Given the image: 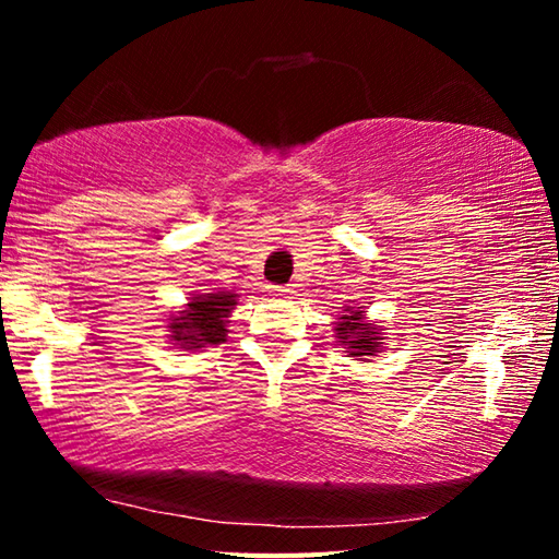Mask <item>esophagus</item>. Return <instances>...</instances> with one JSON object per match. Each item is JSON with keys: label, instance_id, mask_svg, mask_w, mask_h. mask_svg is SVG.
Masks as SVG:
<instances>
[{"label": "esophagus", "instance_id": "esophagus-1", "mask_svg": "<svg viewBox=\"0 0 559 559\" xmlns=\"http://www.w3.org/2000/svg\"><path fill=\"white\" fill-rule=\"evenodd\" d=\"M269 293H271V296H278V298H290L296 290H293L290 286H269Z\"/></svg>", "mask_w": 559, "mask_h": 559}]
</instances>
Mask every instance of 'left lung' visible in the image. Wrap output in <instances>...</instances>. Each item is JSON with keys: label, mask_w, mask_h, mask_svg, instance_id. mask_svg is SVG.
<instances>
[{"label": "left lung", "mask_w": 559, "mask_h": 559, "mask_svg": "<svg viewBox=\"0 0 559 559\" xmlns=\"http://www.w3.org/2000/svg\"><path fill=\"white\" fill-rule=\"evenodd\" d=\"M347 313L335 323V337L340 345H345L347 357L365 359L382 353V328L365 320V310L345 308Z\"/></svg>", "instance_id": "8db88e82"}]
</instances>
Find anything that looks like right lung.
Here are the masks:
<instances>
[{"instance_id": "right-lung-1", "label": "right lung", "mask_w": 559, "mask_h": 559, "mask_svg": "<svg viewBox=\"0 0 559 559\" xmlns=\"http://www.w3.org/2000/svg\"><path fill=\"white\" fill-rule=\"evenodd\" d=\"M236 293L214 290V293H194L187 308L169 316V337L173 345L182 349H200L204 345H219L226 340V325H229L231 310L236 306Z\"/></svg>"}]
</instances>
